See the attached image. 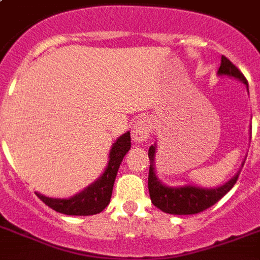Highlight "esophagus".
<instances>
[{"mask_svg":"<svg viewBox=\"0 0 260 260\" xmlns=\"http://www.w3.org/2000/svg\"><path fill=\"white\" fill-rule=\"evenodd\" d=\"M151 134V121L148 118H139L132 126V140L138 144H142L150 138Z\"/></svg>","mask_w":260,"mask_h":260,"instance_id":"34e87169","label":"esophagus"}]
</instances>
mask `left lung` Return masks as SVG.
I'll list each match as a JSON object with an SVG mask.
<instances>
[{"label": "left lung", "instance_id": "8db88e82", "mask_svg": "<svg viewBox=\"0 0 260 260\" xmlns=\"http://www.w3.org/2000/svg\"><path fill=\"white\" fill-rule=\"evenodd\" d=\"M220 77H230L243 82L248 90V82L244 75L240 73L238 67L225 56H221V64L217 71ZM251 139V132H250ZM156 144L150 147L148 158H150V173H148V190H150L151 201L156 208L169 214H196L202 210L208 209L214 205L218 200H221L234 185L236 183L240 171L235 174L230 181L217 187H201L196 185L185 186H167L159 181L156 171H155V155H156ZM246 162L243 160L242 167Z\"/></svg>", "mask_w": 260, "mask_h": 260}]
</instances>
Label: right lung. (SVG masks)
I'll return each mask as SVG.
<instances>
[{
  "instance_id": "right-lung-1",
  "label": "right lung",
  "mask_w": 260,
  "mask_h": 260,
  "mask_svg": "<svg viewBox=\"0 0 260 260\" xmlns=\"http://www.w3.org/2000/svg\"><path fill=\"white\" fill-rule=\"evenodd\" d=\"M129 148L131 134L126 132L112 144L109 151V160L101 177H98L97 181H94L91 185L85 187L82 191H79L73 197L51 198L38 191L35 193L46 205L59 213L69 214V216H91L100 213L109 205L118 167Z\"/></svg>"
}]
</instances>
